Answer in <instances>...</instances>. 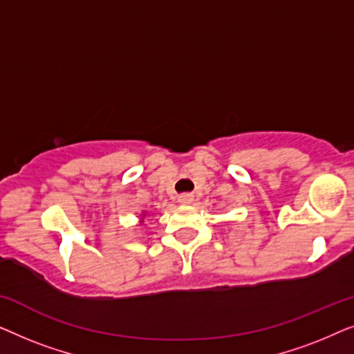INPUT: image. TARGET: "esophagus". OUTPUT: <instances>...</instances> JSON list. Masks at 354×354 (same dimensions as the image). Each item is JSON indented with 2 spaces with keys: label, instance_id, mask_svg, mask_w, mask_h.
<instances>
[{
  "label": "esophagus",
  "instance_id": "obj_1",
  "mask_svg": "<svg viewBox=\"0 0 354 354\" xmlns=\"http://www.w3.org/2000/svg\"><path fill=\"white\" fill-rule=\"evenodd\" d=\"M177 201L180 203L182 206H188V205H192V203H193V195H190V193H185V195L178 196Z\"/></svg>",
  "mask_w": 354,
  "mask_h": 354
}]
</instances>
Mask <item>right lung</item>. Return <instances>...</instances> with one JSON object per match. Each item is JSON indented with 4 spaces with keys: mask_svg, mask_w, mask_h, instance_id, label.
I'll list each match as a JSON object with an SVG mask.
<instances>
[{
    "mask_svg": "<svg viewBox=\"0 0 354 354\" xmlns=\"http://www.w3.org/2000/svg\"><path fill=\"white\" fill-rule=\"evenodd\" d=\"M148 216V211H142V214H140V224L145 221V217Z\"/></svg>",
    "mask_w": 354,
    "mask_h": 354,
    "instance_id": "1",
    "label": "right lung"
}]
</instances>
